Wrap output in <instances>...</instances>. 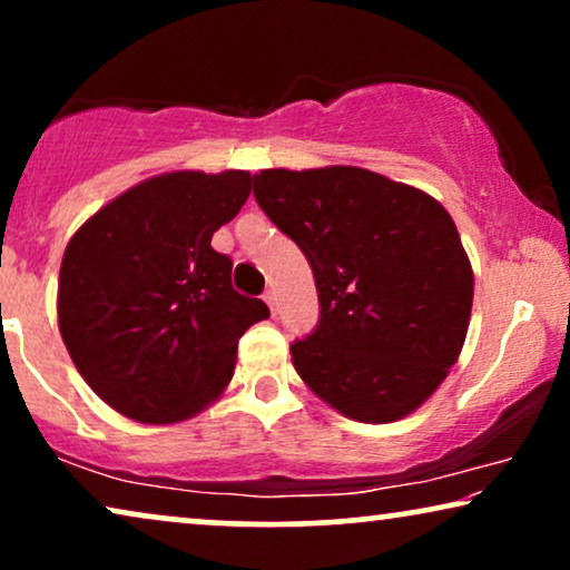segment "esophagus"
<instances>
[{"mask_svg": "<svg viewBox=\"0 0 570 570\" xmlns=\"http://www.w3.org/2000/svg\"><path fill=\"white\" fill-rule=\"evenodd\" d=\"M264 301H267V306H269L272 314H277V293L275 291H267V293H264Z\"/></svg>", "mask_w": 570, "mask_h": 570, "instance_id": "1", "label": "esophagus"}]
</instances>
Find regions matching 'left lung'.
I'll return each mask as SVG.
<instances>
[{
    "instance_id": "left-lung-1",
    "label": "left lung",
    "mask_w": 570,
    "mask_h": 570,
    "mask_svg": "<svg viewBox=\"0 0 570 570\" xmlns=\"http://www.w3.org/2000/svg\"><path fill=\"white\" fill-rule=\"evenodd\" d=\"M254 197L316 279L318 324L291 345L298 376L361 423L415 412L472 314V264L441 202L355 166L259 170Z\"/></svg>"
}]
</instances>
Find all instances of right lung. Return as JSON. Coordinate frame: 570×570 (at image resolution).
Segmentation results:
<instances>
[{
  "label": "right lung",
  "mask_w": 570,
  "mask_h": 570,
  "mask_svg": "<svg viewBox=\"0 0 570 570\" xmlns=\"http://www.w3.org/2000/svg\"><path fill=\"white\" fill-rule=\"evenodd\" d=\"M252 194L248 170H174L100 207L69 238L59 332L75 368L137 423H181L230 384L236 347L267 303L233 291L213 248Z\"/></svg>",
  "instance_id": "obj_1"
}]
</instances>
